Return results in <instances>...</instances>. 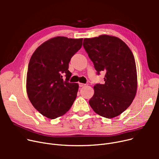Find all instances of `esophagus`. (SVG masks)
Segmentation results:
<instances>
[{"mask_svg": "<svg viewBox=\"0 0 159 159\" xmlns=\"http://www.w3.org/2000/svg\"><path fill=\"white\" fill-rule=\"evenodd\" d=\"M79 87H83V86H84L86 84H83V83H79Z\"/></svg>", "mask_w": 159, "mask_h": 159, "instance_id": "1", "label": "esophagus"}]
</instances>
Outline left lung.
<instances>
[{
    "label": "left lung",
    "mask_w": 159,
    "mask_h": 159,
    "mask_svg": "<svg viewBox=\"0 0 159 159\" xmlns=\"http://www.w3.org/2000/svg\"><path fill=\"white\" fill-rule=\"evenodd\" d=\"M86 52L99 75L106 73L104 84L94 86L89 104L98 115L107 119L119 116L131 105L137 89L135 58L126 43L113 36L102 35L84 39Z\"/></svg>",
    "instance_id": "left-lung-1"
}]
</instances>
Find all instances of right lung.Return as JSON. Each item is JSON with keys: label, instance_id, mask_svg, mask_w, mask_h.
Returning a JSON list of instances; mask_svg holds the SVG:
<instances>
[{"label": "right lung", "instance_id": "add662e5", "mask_svg": "<svg viewBox=\"0 0 159 159\" xmlns=\"http://www.w3.org/2000/svg\"><path fill=\"white\" fill-rule=\"evenodd\" d=\"M82 40L65 37L50 39L39 46L30 58L27 94L33 107L48 119L64 115L77 97L79 84L69 82L71 73L68 68L71 57L81 48Z\"/></svg>", "mask_w": 159, "mask_h": 159}]
</instances>
